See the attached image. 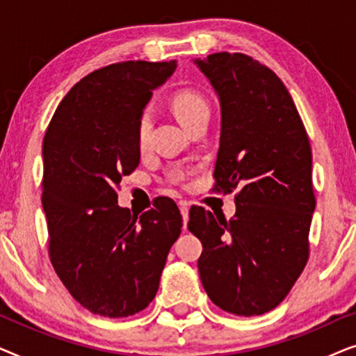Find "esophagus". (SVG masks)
Wrapping results in <instances>:
<instances>
[{
	"instance_id": "obj_1",
	"label": "esophagus",
	"mask_w": 356,
	"mask_h": 356,
	"mask_svg": "<svg viewBox=\"0 0 356 356\" xmlns=\"http://www.w3.org/2000/svg\"><path fill=\"white\" fill-rule=\"evenodd\" d=\"M179 211H181V216H183V225L186 228V223L189 218V206L186 202H179Z\"/></svg>"
}]
</instances>
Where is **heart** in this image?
I'll use <instances>...</instances> for the list:
<instances>
[{
    "label": "heart",
    "instance_id": "1",
    "mask_svg": "<svg viewBox=\"0 0 356 356\" xmlns=\"http://www.w3.org/2000/svg\"><path fill=\"white\" fill-rule=\"evenodd\" d=\"M172 106L175 115L178 116V120L189 128L194 121L201 118L204 115H209V105L206 99L201 94L193 90H181L173 97ZM150 111L145 110L138 121V145L140 149H144L149 143V133H150Z\"/></svg>",
    "mask_w": 356,
    "mask_h": 356
}]
</instances>
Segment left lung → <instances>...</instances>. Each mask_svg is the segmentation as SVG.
Instances as JSON below:
<instances>
[{
    "instance_id": "8db88e82",
    "label": "left lung",
    "mask_w": 356,
    "mask_h": 356,
    "mask_svg": "<svg viewBox=\"0 0 356 356\" xmlns=\"http://www.w3.org/2000/svg\"><path fill=\"white\" fill-rule=\"evenodd\" d=\"M194 63L220 100L212 189L238 188L232 220L204 207L189 211L188 228L204 248L199 275L218 308L259 316L284 301L309 257L316 197L308 133L284 82L266 65L227 51Z\"/></svg>"
}]
</instances>
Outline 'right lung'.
I'll return each mask as SVG.
<instances>
[{
    "mask_svg": "<svg viewBox=\"0 0 356 356\" xmlns=\"http://www.w3.org/2000/svg\"><path fill=\"white\" fill-rule=\"evenodd\" d=\"M175 70V60L95 70L67 92L43 138L48 256L72 298L105 318L147 308L181 233L172 199L139 217L118 206L121 178L139 165L138 121Z\"/></svg>",
    "mask_w": 356,
    "mask_h": 356,
    "instance_id": "1",
    "label": "right lung"
}]
</instances>
